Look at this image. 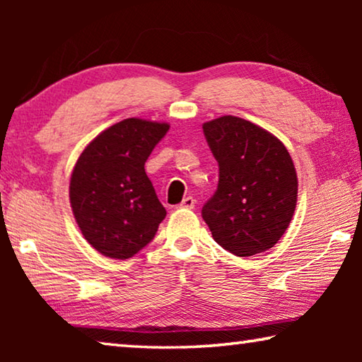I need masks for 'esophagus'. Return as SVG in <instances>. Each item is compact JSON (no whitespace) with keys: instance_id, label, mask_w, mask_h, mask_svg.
<instances>
[{"instance_id":"obj_1","label":"esophagus","mask_w":362,"mask_h":362,"mask_svg":"<svg viewBox=\"0 0 362 362\" xmlns=\"http://www.w3.org/2000/svg\"><path fill=\"white\" fill-rule=\"evenodd\" d=\"M194 204H196L194 198H192V196H187V198H183L179 207H183V209H194Z\"/></svg>"}]
</instances>
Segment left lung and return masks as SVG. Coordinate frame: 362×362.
Returning a JSON list of instances; mask_svg holds the SVG:
<instances>
[{
    "label": "left lung",
    "mask_w": 362,
    "mask_h": 362,
    "mask_svg": "<svg viewBox=\"0 0 362 362\" xmlns=\"http://www.w3.org/2000/svg\"><path fill=\"white\" fill-rule=\"evenodd\" d=\"M218 163L216 193L201 216L228 252L249 257L279 241L297 204V174L279 140L254 122L222 116L203 126Z\"/></svg>",
    "instance_id": "left-lung-1"
}]
</instances>
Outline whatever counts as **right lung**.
Masks as SVG:
<instances>
[{
	"mask_svg": "<svg viewBox=\"0 0 362 362\" xmlns=\"http://www.w3.org/2000/svg\"><path fill=\"white\" fill-rule=\"evenodd\" d=\"M168 131L164 122L127 118L99 134L78 158L71 209L83 236L102 255H136L166 217L145 163Z\"/></svg>",
	"mask_w": 362,
	"mask_h": 362,
	"instance_id": "1",
	"label": "right lung"
}]
</instances>
